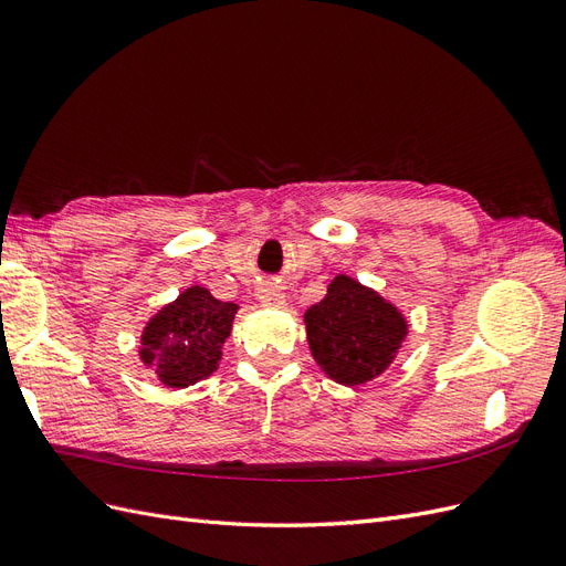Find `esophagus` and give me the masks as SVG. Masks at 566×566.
Instances as JSON below:
<instances>
[{"label":"esophagus","mask_w":566,"mask_h":566,"mask_svg":"<svg viewBox=\"0 0 566 566\" xmlns=\"http://www.w3.org/2000/svg\"><path fill=\"white\" fill-rule=\"evenodd\" d=\"M256 297H260L262 306H266V310H281V306L285 304V293H283V287L276 281H266L260 287V293H256Z\"/></svg>","instance_id":"34e87169"}]
</instances>
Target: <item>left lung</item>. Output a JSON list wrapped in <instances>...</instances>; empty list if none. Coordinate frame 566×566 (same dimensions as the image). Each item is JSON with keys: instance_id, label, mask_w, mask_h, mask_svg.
I'll use <instances>...</instances> for the list:
<instances>
[{"instance_id": "left-lung-1", "label": "left lung", "mask_w": 566, "mask_h": 566, "mask_svg": "<svg viewBox=\"0 0 566 566\" xmlns=\"http://www.w3.org/2000/svg\"><path fill=\"white\" fill-rule=\"evenodd\" d=\"M304 325L314 361L347 387L382 375L408 335L397 306L345 273H337L325 297L304 312Z\"/></svg>"}]
</instances>
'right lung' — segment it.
Masks as SVG:
<instances>
[{
	"instance_id": "1",
	"label": "right lung",
	"mask_w": 566,
	"mask_h": 566,
	"mask_svg": "<svg viewBox=\"0 0 566 566\" xmlns=\"http://www.w3.org/2000/svg\"><path fill=\"white\" fill-rule=\"evenodd\" d=\"M238 304L191 285L153 316L142 333L139 358L172 389L196 385L219 368L221 347L231 335Z\"/></svg>"
}]
</instances>
